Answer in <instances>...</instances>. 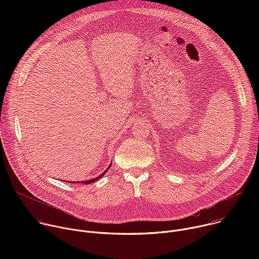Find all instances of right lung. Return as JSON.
Returning <instances> with one entry per match:
<instances>
[{"label": "right lung", "instance_id": "1", "mask_svg": "<svg viewBox=\"0 0 259 259\" xmlns=\"http://www.w3.org/2000/svg\"><path fill=\"white\" fill-rule=\"evenodd\" d=\"M110 165H112V164H110ZM109 167H110V166H109ZM109 167H108V168H109ZM108 168H107V169H106V170H105V171H104V172H103V173H102V174H100V175H99V176H98V177H95V178H92V179H90V180H87V181H81V182H79V183H84V184H89V183H93V182H95V181H97V180H98V179H100V178H101V177H102V176H103V175H104V174H105V172H106V171H107V170H108ZM69 182H70V181H69ZM72 183H73V182H72Z\"/></svg>", "mask_w": 259, "mask_h": 259}]
</instances>
